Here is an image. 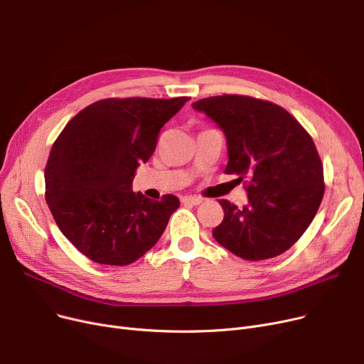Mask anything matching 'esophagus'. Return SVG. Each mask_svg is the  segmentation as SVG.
I'll use <instances>...</instances> for the list:
<instances>
[{
	"instance_id": "obj_1",
	"label": "esophagus",
	"mask_w": 364,
	"mask_h": 364,
	"mask_svg": "<svg viewBox=\"0 0 364 364\" xmlns=\"http://www.w3.org/2000/svg\"><path fill=\"white\" fill-rule=\"evenodd\" d=\"M184 205H191V206H198V205H200L203 200L200 199V198H196V196H186V198H183V200H181Z\"/></svg>"
}]
</instances>
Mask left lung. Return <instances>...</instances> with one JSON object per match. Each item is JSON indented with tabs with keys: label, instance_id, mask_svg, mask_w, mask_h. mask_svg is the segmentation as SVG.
<instances>
[{
	"label": "left lung",
	"instance_id": "1",
	"mask_svg": "<svg viewBox=\"0 0 364 364\" xmlns=\"http://www.w3.org/2000/svg\"><path fill=\"white\" fill-rule=\"evenodd\" d=\"M227 137L225 174L243 181V209L221 199L223 223L215 240L235 256L264 260L282 255L304 234L323 193V164L311 136L282 107L246 95L193 102Z\"/></svg>",
	"mask_w": 364,
	"mask_h": 364
}]
</instances>
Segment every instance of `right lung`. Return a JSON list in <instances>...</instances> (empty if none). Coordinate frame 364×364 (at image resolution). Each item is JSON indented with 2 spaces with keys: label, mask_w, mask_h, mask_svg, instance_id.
<instances>
[{
  "label": "right lung",
  "mask_w": 364,
  "mask_h": 364,
  "mask_svg": "<svg viewBox=\"0 0 364 364\" xmlns=\"http://www.w3.org/2000/svg\"><path fill=\"white\" fill-rule=\"evenodd\" d=\"M188 101L108 98L73 117L45 166V200L60 231L82 255L124 266L151 250L180 206L132 190L136 169L156 149L159 132Z\"/></svg>",
  "instance_id": "obj_1"
}]
</instances>
